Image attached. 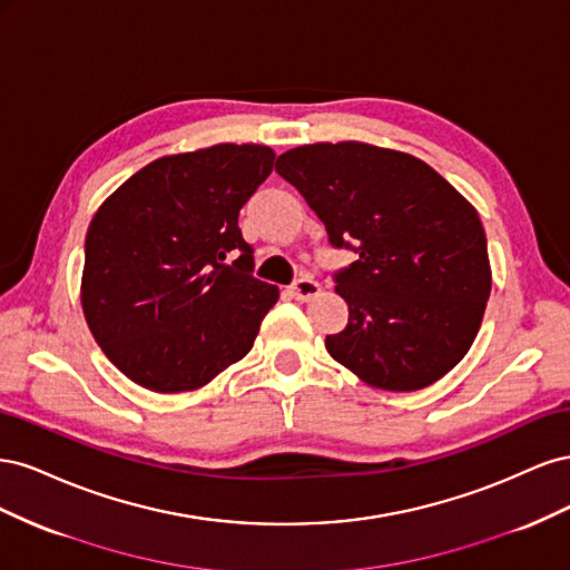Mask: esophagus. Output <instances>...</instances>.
<instances>
[{
    "label": "esophagus",
    "instance_id": "esophagus-1",
    "mask_svg": "<svg viewBox=\"0 0 570 570\" xmlns=\"http://www.w3.org/2000/svg\"><path fill=\"white\" fill-rule=\"evenodd\" d=\"M289 292H292V297H295L297 302H312V299H316L321 295V285L316 281H312V278H299L295 285L289 287Z\"/></svg>",
    "mask_w": 570,
    "mask_h": 570
}]
</instances>
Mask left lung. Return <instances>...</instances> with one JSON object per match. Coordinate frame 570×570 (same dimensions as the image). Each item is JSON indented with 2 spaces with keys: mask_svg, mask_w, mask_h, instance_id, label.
I'll return each mask as SVG.
<instances>
[{
  "mask_svg": "<svg viewBox=\"0 0 570 570\" xmlns=\"http://www.w3.org/2000/svg\"><path fill=\"white\" fill-rule=\"evenodd\" d=\"M275 170L323 220L331 245L358 254L335 273L350 323L325 337L327 354L390 392L450 373L471 350L492 289L473 204L411 154L354 140L295 147Z\"/></svg>",
  "mask_w": 570,
  "mask_h": 570,
  "instance_id": "1",
  "label": "left lung"
}]
</instances>
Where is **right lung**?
<instances>
[{
  "label": "right lung",
  "instance_id": "right-lung-1",
  "mask_svg": "<svg viewBox=\"0 0 570 570\" xmlns=\"http://www.w3.org/2000/svg\"><path fill=\"white\" fill-rule=\"evenodd\" d=\"M273 161L266 145L170 154L137 170L92 216L82 314L132 383L189 392L252 350L281 292L252 275L237 216ZM230 253L238 258L228 267Z\"/></svg>",
  "mask_w": 570,
  "mask_h": 570
}]
</instances>
